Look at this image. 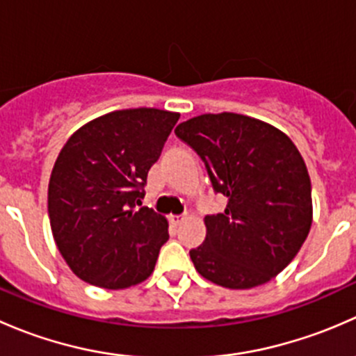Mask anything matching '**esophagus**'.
Returning <instances> with one entry per match:
<instances>
[{
    "instance_id": "obj_1",
    "label": "esophagus",
    "mask_w": 356,
    "mask_h": 356,
    "mask_svg": "<svg viewBox=\"0 0 356 356\" xmlns=\"http://www.w3.org/2000/svg\"><path fill=\"white\" fill-rule=\"evenodd\" d=\"M184 218L186 217H182V215H170V217H168V222H170L172 225H175V227H177V225H181L182 222H184Z\"/></svg>"
}]
</instances>
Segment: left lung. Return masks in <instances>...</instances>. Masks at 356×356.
Returning a JSON list of instances; mask_svg holds the SVG:
<instances>
[{
  "label": "left lung",
  "instance_id": "8db88e82",
  "mask_svg": "<svg viewBox=\"0 0 356 356\" xmlns=\"http://www.w3.org/2000/svg\"><path fill=\"white\" fill-rule=\"evenodd\" d=\"M203 160L224 213L207 215V238L189 251L207 281L250 289L291 264L312 225L307 165L282 131L239 113H204L175 129Z\"/></svg>",
  "mask_w": 356,
  "mask_h": 356
}]
</instances>
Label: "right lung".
<instances>
[{
    "label": "right lung",
    "instance_id": "right-lung-1",
    "mask_svg": "<svg viewBox=\"0 0 356 356\" xmlns=\"http://www.w3.org/2000/svg\"><path fill=\"white\" fill-rule=\"evenodd\" d=\"M179 117L158 108L111 111L82 125L62 148L48 213L56 246L79 279L125 289L152 275L168 222L138 204Z\"/></svg>",
    "mask_w": 356,
    "mask_h": 356
}]
</instances>
